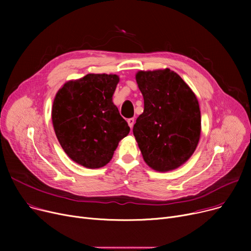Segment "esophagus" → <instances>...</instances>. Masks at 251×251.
<instances>
[{
  "label": "esophagus",
  "instance_id": "esophagus-1",
  "mask_svg": "<svg viewBox=\"0 0 251 251\" xmlns=\"http://www.w3.org/2000/svg\"><path fill=\"white\" fill-rule=\"evenodd\" d=\"M127 123H128L129 127H130L131 129H132V128H133V125H134V123H135L134 118H130V119H128V120H127Z\"/></svg>",
  "mask_w": 251,
  "mask_h": 251
}]
</instances>
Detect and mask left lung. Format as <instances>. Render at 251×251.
<instances>
[{"label": "left lung", "mask_w": 251, "mask_h": 251, "mask_svg": "<svg viewBox=\"0 0 251 251\" xmlns=\"http://www.w3.org/2000/svg\"><path fill=\"white\" fill-rule=\"evenodd\" d=\"M135 79L143 96L144 110L136 119L133 134L143 160L157 172L185 164L201 138L199 100L174 71H138Z\"/></svg>", "instance_id": "left-lung-1"}]
</instances>
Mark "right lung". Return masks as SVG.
I'll return each instance as SVG.
<instances>
[{"mask_svg":"<svg viewBox=\"0 0 251 251\" xmlns=\"http://www.w3.org/2000/svg\"><path fill=\"white\" fill-rule=\"evenodd\" d=\"M120 78L116 74H87L66 82L56 94L51 121L62 149L70 159L99 169L113 157L130 128L113 102Z\"/></svg>","mask_w":251,"mask_h":251,"instance_id":"right-lung-1","label":"right lung"}]
</instances>
